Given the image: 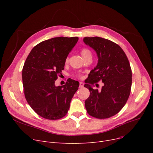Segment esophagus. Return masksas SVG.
<instances>
[{
  "mask_svg": "<svg viewBox=\"0 0 153 153\" xmlns=\"http://www.w3.org/2000/svg\"><path fill=\"white\" fill-rule=\"evenodd\" d=\"M84 87V83L82 82H81L79 83V87L80 88H82Z\"/></svg>",
  "mask_w": 153,
  "mask_h": 153,
  "instance_id": "34e87169",
  "label": "esophagus"
}]
</instances>
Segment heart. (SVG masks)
<instances>
[{
  "label": "heart",
  "mask_w": 153,
  "mask_h": 153,
  "mask_svg": "<svg viewBox=\"0 0 153 153\" xmlns=\"http://www.w3.org/2000/svg\"><path fill=\"white\" fill-rule=\"evenodd\" d=\"M81 54L83 58H85V57H87V56H89V55H91V52L89 50L87 49V48H83V49L81 50ZM69 61V59L68 58H66V62H68Z\"/></svg>",
  "instance_id": "1"
}]
</instances>
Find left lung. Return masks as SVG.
<instances>
[{
  "label": "left lung",
  "mask_w": 153,
  "mask_h": 153,
  "mask_svg": "<svg viewBox=\"0 0 153 153\" xmlns=\"http://www.w3.org/2000/svg\"><path fill=\"white\" fill-rule=\"evenodd\" d=\"M83 41L97 53L98 62L85 81L84 87L90 91L85 101L87 113L97 118H107L118 114L129 97L132 83L130 62L122 48L110 40L85 37ZM101 80L100 91L93 84Z\"/></svg>",
  "instance_id": "obj_1"
}]
</instances>
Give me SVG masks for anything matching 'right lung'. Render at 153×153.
<instances>
[{"label": "right lung", "instance_id": "1", "mask_svg": "<svg viewBox=\"0 0 153 153\" xmlns=\"http://www.w3.org/2000/svg\"><path fill=\"white\" fill-rule=\"evenodd\" d=\"M78 39L61 36L45 40L31 50L24 64L22 81L26 100L43 118L58 120L65 116L78 90L79 82L71 79L62 86L54 84Z\"/></svg>", "mask_w": 153, "mask_h": 153}]
</instances>
